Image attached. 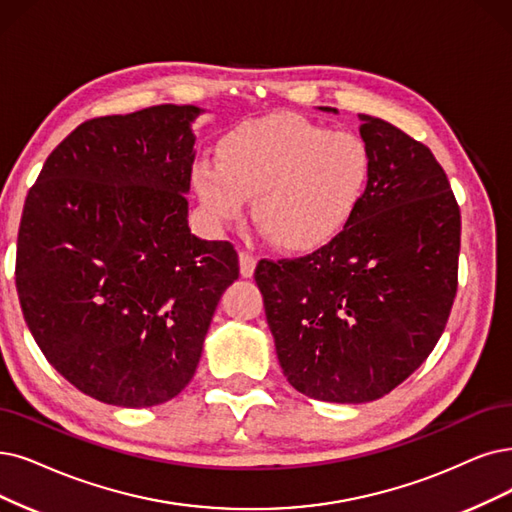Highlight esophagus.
<instances>
[{
  "instance_id": "obj_1",
  "label": "esophagus",
  "mask_w": 512,
  "mask_h": 512,
  "mask_svg": "<svg viewBox=\"0 0 512 512\" xmlns=\"http://www.w3.org/2000/svg\"><path fill=\"white\" fill-rule=\"evenodd\" d=\"M239 269L243 277H252L256 269V258L248 252H239Z\"/></svg>"
}]
</instances>
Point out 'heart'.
<instances>
[{"label":"heart","mask_w":512,"mask_h":512,"mask_svg":"<svg viewBox=\"0 0 512 512\" xmlns=\"http://www.w3.org/2000/svg\"><path fill=\"white\" fill-rule=\"evenodd\" d=\"M374 153L357 132H334L300 115L245 121L201 157L191 180L216 224L239 222L248 199L277 245L313 252L349 227L370 191Z\"/></svg>","instance_id":"1"}]
</instances>
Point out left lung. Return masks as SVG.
Here are the masks:
<instances>
[{
	"label": "left lung",
	"mask_w": 512,
	"mask_h": 512,
	"mask_svg": "<svg viewBox=\"0 0 512 512\" xmlns=\"http://www.w3.org/2000/svg\"><path fill=\"white\" fill-rule=\"evenodd\" d=\"M359 117L374 176L349 227L254 273L285 378L332 403L376 401L410 378L458 290L460 208L439 161L388 121Z\"/></svg>",
	"instance_id": "obj_1"
}]
</instances>
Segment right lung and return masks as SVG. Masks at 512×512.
Masks as SVG:
<instances>
[{"mask_svg": "<svg viewBox=\"0 0 512 512\" xmlns=\"http://www.w3.org/2000/svg\"><path fill=\"white\" fill-rule=\"evenodd\" d=\"M199 113L157 105L88 119L25 199L20 309L54 370L102 403L174 399L239 277L233 243L199 239L187 224Z\"/></svg>", "mask_w": 512, "mask_h": 512, "instance_id": "right-lung-1", "label": "right lung"}]
</instances>
